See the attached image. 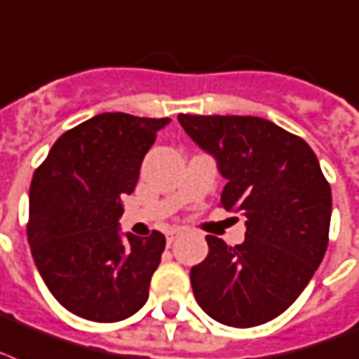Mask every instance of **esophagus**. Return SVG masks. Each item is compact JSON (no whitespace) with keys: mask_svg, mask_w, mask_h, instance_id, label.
I'll list each match as a JSON object with an SVG mask.
<instances>
[{"mask_svg":"<svg viewBox=\"0 0 359 359\" xmlns=\"http://www.w3.org/2000/svg\"><path fill=\"white\" fill-rule=\"evenodd\" d=\"M179 235H180V229H173V231H169V233H168V243H169V245H171V243H173V241L177 239Z\"/></svg>","mask_w":359,"mask_h":359,"instance_id":"1","label":"esophagus"}]
</instances>
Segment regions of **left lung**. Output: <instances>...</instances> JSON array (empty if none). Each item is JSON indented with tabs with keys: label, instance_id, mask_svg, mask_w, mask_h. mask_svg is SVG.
I'll use <instances>...</instances> for the list:
<instances>
[{
	"label": "left lung",
	"instance_id": "1",
	"mask_svg": "<svg viewBox=\"0 0 359 359\" xmlns=\"http://www.w3.org/2000/svg\"><path fill=\"white\" fill-rule=\"evenodd\" d=\"M226 179L220 203L245 216L241 245L207 235L209 254L190 271L210 318L254 327L277 318L305 290L327 248L332 188L301 137L259 116L179 114Z\"/></svg>",
	"mask_w": 359,
	"mask_h": 359
}]
</instances>
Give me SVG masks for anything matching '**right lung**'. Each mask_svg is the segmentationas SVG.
Segmentation results:
<instances>
[{"label":"right lung","mask_w":359,"mask_h":359,"mask_svg":"<svg viewBox=\"0 0 359 359\" xmlns=\"http://www.w3.org/2000/svg\"><path fill=\"white\" fill-rule=\"evenodd\" d=\"M169 118L95 114L65 131L34 173L27 241L39 275L69 313L130 318L149 299L165 237L120 231L122 198Z\"/></svg>","instance_id":"obj_1"}]
</instances>
